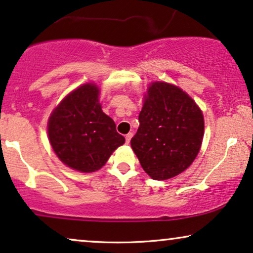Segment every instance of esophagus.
Wrapping results in <instances>:
<instances>
[{
	"instance_id": "obj_1",
	"label": "esophagus",
	"mask_w": 253,
	"mask_h": 253,
	"mask_svg": "<svg viewBox=\"0 0 253 253\" xmlns=\"http://www.w3.org/2000/svg\"><path fill=\"white\" fill-rule=\"evenodd\" d=\"M131 138H132V133L129 132V133H127L126 136V144H129V143H130V139H131Z\"/></svg>"
}]
</instances>
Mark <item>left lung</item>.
<instances>
[{"label":"left lung","instance_id":"left-lung-1","mask_svg":"<svg viewBox=\"0 0 253 253\" xmlns=\"http://www.w3.org/2000/svg\"><path fill=\"white\" fill-rule=\"evenodd\" d=\"M138 120L131 147L151 178L170 179L192 165L201 147L205 121L181 88L162 81L151 84Z\"/></svg>","mask_w":253,"mask_h":253}]
</instances>
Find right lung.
<instances>
[{"mask_svg": "<svg viewBox=\"0 0 253 253\" xmlns=\"http://www.w3.org/2000/svg\"><path fill=\"white\" fill-rule=\"evenodd\" d=\"M96 84L71 91L52 111L47 123L51 146L65 165L83 173L100 169L126 138L102 111Z\"/></svg>", "mask_w": 253, "mask_h": 253, "instance_id": "obj_1", "label": "right lung"}]
</instances>
